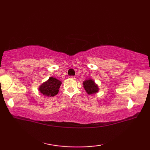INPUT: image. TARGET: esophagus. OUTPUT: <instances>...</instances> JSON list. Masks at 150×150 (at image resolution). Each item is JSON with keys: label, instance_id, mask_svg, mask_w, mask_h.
Wrapping results in <instances>:
<instances>
[{"label": "esophagus", "instance_id": "esophagus-1", "mask_svg": "<svg viewBox=\"0 0 150 150\" xmlns=\"http://www.w3.org/2000/svg\"><path fill=\"white\" fill-rule=\"evenodd\" d=\"M70 78H71V79H75L76 77H75V76H71Z\"/></svg>", "mask_w": 150, "mask_h": 150}]
</instances>
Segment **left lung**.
Returning a JSON list of instances; mask_svg holds the SVG:
<instances>
[{
  "label": "left lung",
  "instance_id": "8db88e82",
  "mask_svg": "<svg viewBox=\"0 0 150 150\" xmlns=\"http://www.w3.org/2000/svg\"><path fill=\"white\" fill-rule=\"evenodd\" d=\"M83 87L88 95H93L98 92L99 88L97 84H96L95 81L93 80L92 79H86L83 82Z\"/></svg>",
  "mask_w": 150,
  "mask_h": 150
}]
</instances>
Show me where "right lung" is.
<instances>
[{
    "instance_id": "1",
    "label": "right lung",
    "mask_w": 150,
    "mask_h": 150,
    "mask_svg": "<svg viewBox=\"0 0 150 150\" xmlns=\"http://www.w3.org/2000/svg\"><path fill=\"white\" fill-rule=\"evenodd\" d=\"M62 81L57 79L50 77L48 79L40 85L38 90L42 95L47 96V97H52L56 95L59 92Z\"/></svg>"
}]
</instances>
